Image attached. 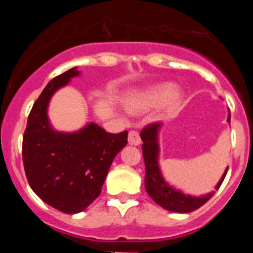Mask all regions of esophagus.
Masks as SVG:
<instances>
[{
  "label": "esophagus",
  "instance_id": "1",
  "mask_svg": "<svg viewBox=\"0 0 253 253\" xmlns=\"http://www.w3.org/2000/svg\"><path fill=\"white\" fill-rule=\"evenodd\" d=\"M128 142H129V144H131V146H139L140 142H142V140H140V137H139V133L135 130L129 131Z\"/></svg>",
  "mask_w": 253,
  "mask_h": 253
}]
</instances>
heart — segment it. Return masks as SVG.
Returning a JSON list of instances; mask_svg holds the SVG:
<instances>
[{
    "label": "heart",
    "mask_w": 253,
    "mask_h": 253,
    "mask_svg": "<svg viewBox=\"0 0 253 253\" xmlns=\"http://www.w3.org/2000/svg\"><path fill=\"white\" fill-rule=\"evenodd\" d=\"M182 92L178 87H175L171 82H161L143 88L129 99L126 107L129 113L142 114L160 107L163 114L172 113L180 105Z\"/></svg>",
    "instance_id": "1"
}]
</instances>
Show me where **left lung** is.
I'll return each instance as SVG.
<instances>
[{
    "label": "left lung",
    "instance_id": "obj_1",
    "mask_svg": "<svg viewBox=\"0 0 253 253\" xmlns=\"http://www.w3.org/2000/svg\"><path fill=\"white\" fill-rule=\"evenodd\" d=\"M227 122H231V113L228 114ZM163 126V123H153L147 125L146 128L140 131V138L143 140V158L146 163V177L144 184L148 195L153 199L163 209L175 213H190L204 205L211 196L214 191L202 196H193L189 194H184L181 190L171 186L165 180L160 167V130ZM228 172V167L225 169L222 178L215 185V190H218L224 180Z\"/></svg>",
    "mask_w": 253,
    "mask_h": 253
}]
</instances>
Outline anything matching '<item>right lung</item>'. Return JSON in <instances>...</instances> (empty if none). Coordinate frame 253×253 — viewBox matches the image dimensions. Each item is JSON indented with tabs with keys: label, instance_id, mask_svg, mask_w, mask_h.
Returning a JSON list of instances; mask_svg holds the SVG:
<instances>
[{
	"label": "right lung",
	"instance_id": "right-lung-1",
	"mask_svg": "<svg viewBox=\"0 0 253 253\" xmlns=\"http://www.w3.org/2000/svg\"><path fill=\"white\" fill-rule=\"evenodd\" d=\"M81 75L77 67L57 76L40 93L22 138L29 185L44 203L66 214L84 211L101 193L114 158L128 143V131L107 133L96 123L64 133L51 126V96Z\"/></svg>",
	"mask_w": 253,
	"mask_h": 253
}]
</instances>
